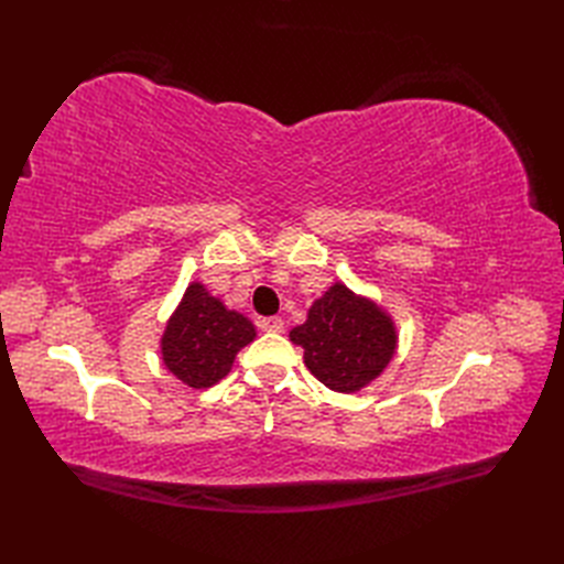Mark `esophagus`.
<instances>
[{"label": "esophagus", "mask_w": 564, "mask_h": 564, "mask_svg": "<svg viewBox=\"0 0 564 564\" xmlns=\"http://www.w3.org/2000/svg\"><path fill=\"white\" fill-rule=\"evenodd\" d=\"M259 327L263 332H282L284 329V322L280 317H261L259 319Z\"/></svg>", "instance_id": "1"}]
</instances>
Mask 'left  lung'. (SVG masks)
Here are the masks:
<instances>
[{
	"instance_id": "obj_1",
	"label": "left lung",
	"mask_w": 564,
	"mask_h": 564,
	"mask_svg": "<svg viewBox=\"0 0 564 564\" xmlns=\"http://www.w3.org/2000/svg\"><path fill=\"white\" fill-rule=\"evenodd\" d=\"M289 338L303 348L313 377L336 392H355L377 379L398 344L392 319L346 284L329 286Z\"/></svg>"
}]
</instances>
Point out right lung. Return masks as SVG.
I'll use <instances>...</instances> for the list:
<instances>
[{
  "mask_svg": "<svg viewBox=\"0 0 564 564\" xmlns=\"http://www.w3.org/2000/svg\"><path fill=\"white\" fill-rule=\"evenodd\" d=\"M256 336L253 324L228 311L207 289L193 282L162 336V360L191 388H209L230 371L235 355Z\"/></svg>",
  "mask_w": 564,
  "mask_h": 564,
  "instance_id": "add662e5",
  "label": "right lung"
}]
</instances>
